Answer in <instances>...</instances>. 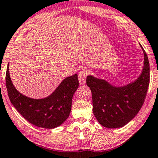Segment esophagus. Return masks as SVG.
<instances>
[{
  "instance_id": "1",
  "label": "esophagus",
  "mask_w": 158,
  "mask_h": 158,
  "mask_svg": "<svg viewBox=\"0 0 158 158\" xmlns=\"http://www.w3.org/2000/svg\"><path fill=\"white\" fill-rule=\"evenodd\" d=\"M88 74L87 70H86L85 69H82L81 71H79V83L81 85H84L86 81V77Z\"/></svg>"
}]
</instances>
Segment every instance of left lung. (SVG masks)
Listing matches in <instances>:
<instances>
[{"label":"left lung","instance_id":"8db88e82","mask_svg":"<svg viewBox=\"0 0 158 158\" xmlns=\"http://www.w3.org/2000/svg\"><path fill=\"white\" fill-rule=\"evenodd\" d=\"M144 68L140 77L124 87H115L103 79L88 76L87 85L92 96V110L105 127L120 128L131 121L144 104L150 85V64L144 48Z\"/></svg>","mask_w":158,"mask_h":158}]
</instances>
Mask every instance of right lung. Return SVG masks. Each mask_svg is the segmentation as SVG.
Segmentation results:
<instances>
[{"instance_id": "obj_1", "label": "right lung", "mask_w": 158, "mask_h": 158, "mask_svg": "<svg viewBox=\"0 0 158 158\" xmlns=\"http://www.w3.org/2000/svg\"><path fill=\"white\" fill-rule=\"evenodd\" d=\"M77 74L66 78L48 98L36 100L23 95L10 80L8 65L6 85L10 102L19 113L31 124L45 129L59 127L68 118L73 94L79 87Z\"/></svg>"}]
</instances>
